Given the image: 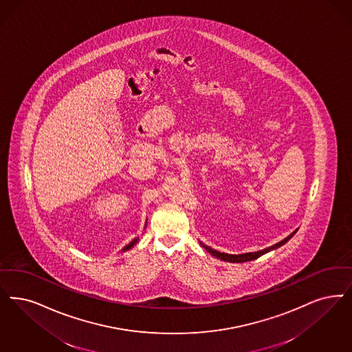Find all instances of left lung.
I'll list each match as a JSON object with an SVG mask.
<instances>
[{
	"instance_id": "obj_1",
	"label": "left lung",
	"mask_w": 352,
	"mask_h": 352,
	"mask_svg": "<svg viewBox=\"0 0 352 352\" xmlns=\"http://www.w3.org/2000/svg\"><path fill=\"white\" fill-rule=\"evenodd\" d=\"M297 232V229H295L288 237H285L284 239H281L280 242H278V243H275V245H272V246H268L266 249H262V250H258V252H250V253H242V254H229V253H223V252H219V250H214V249H212L211 246H207L206 243H203L201 241H199L200 242V246L201 248H204L208 253L213 255V256H216L217 259H221V261H226V262H232V263H242V262H249V261H254V259H256V258H259V256H262L263 254L268 253V252H272V250H275V249H278V248H280L283 246L284 243H287L289 239H292L294 236H295V233Z\"/></svg>"
}]
</instances>
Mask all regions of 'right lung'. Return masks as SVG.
<instances>
[{
  "label": "right lung",
  "instance_id": "obj_1",
  "mask_svg": "<svg viewBox=\"0 0 352 352\" xmlns=\"http://www.w3.org/2000/svg\"><path fill=\"white\" fill-rule=\"evenodd\" d=\"M145 226H146V223H145ZM138 242H139V237H136V239H132V241H131L128 245H126V246L122 249V252H126V250L132 249V248H133V246H135Z\"/></svg>",
  "mask_w": 352,
  "mask_h": 352
}]
</instances>
